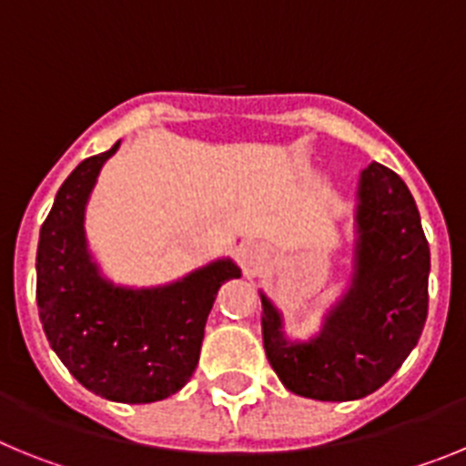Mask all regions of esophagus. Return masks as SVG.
Wrapping results in <instances>:
<instances>
[{
	"label": "esophagus",
	"instance_id": "obj_1",
	"mask_svg": "<svg viewBox=\"0 0 466 466\" xmlns=\"http://www.w3.org/2000/svg\"><path fill=\"white\" fill-rule=\"evenodd\" d=\"M268 258H270V254L263 245H254V242H249V245L245 247V263H247V266L258 268V266H263V263L268 261Z\"/></svg>",
	"mask_w": 466,
	"mask_h": 466
}]
</instances>
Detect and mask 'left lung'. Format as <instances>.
Masks as SVG:
<instances>
[{
	"instance_id": "1",
	"label": "left lung",
	"mask_w": 466,
	"mask_h": 466,
	"mask_svg": "<svg viewBox=\"0 0 466 466\" xmlns=\"http://www.w3.org/2000/svg\"><path fill=\"white\" fill-rule=\"evenodd\" d=\"M352 278L310 340L284 336L282 312L261 291L263 350L289 392L352 401L376 392L418 345L427 319L430 245L401 177L361 170Z\"/></svg>"
}]
</instances>
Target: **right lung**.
<instances>
[{
	"label": "right lung",
	"mask_w": 466,
	"mask_h": 466,
	"mask_svg": "<svg viewBox=\"0 0 466 466\" xmlns=\"http://www.w3.org/2000/svg\"><path fill=\"white\" fill-rule=\"evenodd\" d=\"M118 144L79 163L57 191L36 247V306L53 352L86 390L109 401L151 403L193 376L217 291L240 268L217 258L142 289L102 275L88 249L86 205Z\"/></svg>",
	"instance_id": "obj_1"
}]
</instances>
